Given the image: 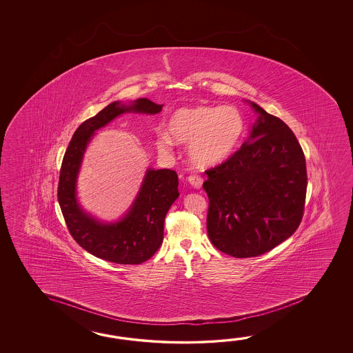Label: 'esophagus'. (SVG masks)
Wrapping results in <instances>:
<instances>
[{
	"label": "esophagus",
	"instance_id": "esophagus-1",
	"mask_svg": "<svg viewBox=\"0 0 353 353\" xmlns=\"http://www.w3.org/2000/svg\"><path fill=\"white\" fill-rule=\"evenodd\" d=\"M188 181H189V184H190L192 187L199 189V188L202 187L203 178L201 175H198V174H193V175H189V176H188Z\"/></svg>",
	"mask_w": 353,
	"mask_h": 353
}]
</instances>
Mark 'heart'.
Segmentation results:
<instances>
[{"label": "heart", "mask_w": 353, "mask_h": 353, "mask_svg": "<svg viewBox=\"0 0 353 353\" xmlns=\"http://www.w3.org/2000/svg\"><path fill=\"white\" fill-rule=\"evenodd\" d=\"M168 132H160L155 143L169 152L175 143H189L195 165L214 166L225 161L239 148L245 120L233 105H195L176 110L168 121Z\"/></svg>", "instance_id": "1"}]
</instances>
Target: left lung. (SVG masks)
Returning <instances> with one entry per match:
<instances>
[{"mask_svg": "<svg viewBox=\"0 0 353 353\" xmlns=\"http://www.w3.org/2000/svg\"><path fill=\"white\" fill-rule=\"evenodd\" d=\"M259 113L251 135L221 165L205 170L207 231L227 255H263L299 227L307 195L305 157L284 121L251 102Z\"/></svg>", "mask_w": 353, "mask_h": 353, "instance_id": "1", "label": "left lung"}]
</instances>
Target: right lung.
I'll use <instances>...</instances> for the list:
<instances>
[{
  "label": "right lung",
  "mask_w": 353,
  "mask_h": 353,
  "mask_svg": "<svg viewBox=\"0 0 353 353\" xmlns=\"http://www.w3.org/2000/svg\"><path fill=\"white\" fill-rule=\"evenodd\" d=\"M163 105L139 98L123 105L119 101L105 107L75 130L60 168L58 202L68 230L77 243L92 255L121 265L148 261L158 251L164 237V221L179 196L178 174L170 169H149L141 189L128 214L116 223H102L90 217L77 202L75 183L83 155L94 131L125 112L155 114Z\"/></svg>",
  "instance_id": "add662e5"
}]
</instances>
